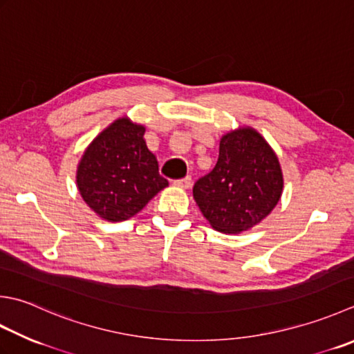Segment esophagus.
<instances>
[{
	"mask_svg": "<svg viewBox=\"0 0 354 354\" xmlns=\"http://www.w3.org/2000/svg\"><path fill=\"white\" fill-rule=\"evenodd\" d=\"M173 184L178 185V187H183V189H189V187L192 185V178L185 176L183 179H176V181H173Z\"/></svg>",
	"mask_w": 354,
	"mask_h": 354,
	"instance_id": "1",
	"label": "esophagus"
}]
</instances>
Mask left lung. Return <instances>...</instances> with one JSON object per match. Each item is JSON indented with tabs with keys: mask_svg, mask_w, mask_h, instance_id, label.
Segmentation results:
<instances>
[{
	"mask_svg": "<svg viewBox=\"0 0 354 354\" xmlns=\"http://www.w3.org/2000/svg\"><path fill=\"white\" fill-rule=\"evenodd\" d=\"M282 171L272 147L253 129L223 136L214 169L193 185V198L214 230L241 233L279 203Z\"/></svg>",
	"mask_w": 354,
	"mask_h": 354,
	"instance_id": "8db88e82",
	"label": "left lung"
}]
</instances>
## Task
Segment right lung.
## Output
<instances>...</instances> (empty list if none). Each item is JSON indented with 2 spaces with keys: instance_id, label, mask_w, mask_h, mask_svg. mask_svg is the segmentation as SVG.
<instances>
[{
  "instance_id": "right-lung-1",
  "label": "right lung",
  "mask_w": 354,
  "mask_h": 354,
  "mask_svg": "<svg viewBox=\"0 0 354 354\" xmlns=\"http://www.w3.org/2000/svg\"><path fill=\"white\" fill-rule=\"evenodd\" d=\"M144 131L142 126L121 118L102 130L82 155L76 184L100 218L126 221L169 185L145 145Z\"/></svg>"
}]
</instances>
